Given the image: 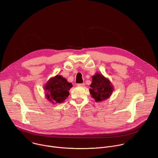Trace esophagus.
<instances>
[{
	"instance_id": "34e87169",
	"label": "esophagus",
	"mask_w": 158,
	"mask_h": 158,
	"mask_svg": "<svg viewBox=\"0 0 158 158\" xmlns=\"http://www.w3.org/2000/svg\"><path fill=\"white\" fill-rule=\"evenodd\" d=\"M77 86H79V87H83L85 85V84L84 83H82V84H77Z\"/></svg>"
}]
</instances>
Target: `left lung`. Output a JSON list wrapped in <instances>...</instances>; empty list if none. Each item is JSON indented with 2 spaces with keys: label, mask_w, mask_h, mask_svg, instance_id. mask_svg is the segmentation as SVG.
<instances>
[{
  "label": "left lung",
  "mask_w": 158,
  "mask_h": 158,
  "mask_svg": "<svg viewBox=\"0 0 158 158\" xmlns=\"http://www.w3.org/2000/svg\"><path fill=\"white\" fill-rule=\"evenodd\" d=\"M90 86V94L97 102L109 98L114 89L107 78L98 73L92 76V82Z\"/></svg>",
  "instance_id": "8db88e82"
}]
</instances>
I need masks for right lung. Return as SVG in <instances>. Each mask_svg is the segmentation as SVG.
Masks as SVG:
<instances>
[{
  "label": "right lung",
  "mask_w": 158,
  "mask_h": 158,
  "mask_svg": "<svg viewBox=\"0 0 158 158\" xmlns=\"http://www.w3.org/2000/svg\"><path fill=\"white\" fill-rule=\"evenodd\" d=\"M73 84L61 75L51 77L44 86L45 97L52 104L61 103L69 96Z\"/></svg>",
  "instance_id": "add662e5"
}]
</instances>
